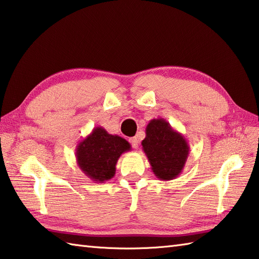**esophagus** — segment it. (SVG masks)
Wrapping results in <instances>:
<instances>
[{
    "label": "esophagus",
    "instance_id": "1",
    "mask_svg": "<svg viewBox=\"0 0 259 259\" xmlns=\"http://www.w3.org/2000/svg\"><path fill=\"white\" fill-rule=\"evenodd\" d=\"M129 141H130L131 146H133L135 149L138 148V146H139V139H138V137H133V138H130Z\"/></svg>",
    "mask_w": 259,
    "mask_h": 259
}]
</instances>
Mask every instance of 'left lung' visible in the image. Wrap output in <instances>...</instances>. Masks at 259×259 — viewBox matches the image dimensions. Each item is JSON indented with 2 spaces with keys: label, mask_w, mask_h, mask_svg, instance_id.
Returning a JSON list of instances; mask_svg holds the SVG:
<instances>
[{
  "label": "left lung",
  "mask_w": 259,
  "mask_h": 259,
  "mask_svg": "<svg viewBox=\"0 0 259 259\" xmlns=\"http://www.w3.org/2000/svg\"><path fill=\"white\" fill-rule=\"evenodd\" d=\"M141 145L157 179L174 180L184 169L190 146L184 136L171 128L165 119L149 121L146 126V138Z\"/></svg>",
  "instance_id": "8db88e82"
}]
</instances>
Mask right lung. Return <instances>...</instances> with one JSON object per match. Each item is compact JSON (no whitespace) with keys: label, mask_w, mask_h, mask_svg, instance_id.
<instances>
[{"label":"right lung","mask_w":259,"mask_h":259,"mask_svg":"<svg viewBox=\"0 0 259 259\" xmlns=\"http://www.w3.org/2000/svg\"><path fill=\"white\" fill-rule=\"evenodd\" d=\"M131 150L122 137L110 135L102 126H95L86 138L76 146L75 156L83 173L96 183L112 179L120 156Z\"/></svg>","instance_id":"right-lung-1"}]
</instances>
